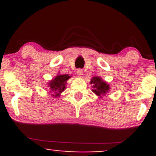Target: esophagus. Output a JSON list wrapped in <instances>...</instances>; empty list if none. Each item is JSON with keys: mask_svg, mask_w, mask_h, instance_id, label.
I'll return each instance as SVG.
<instances>
[{"mask_svg": "<svg viewBox=\"0 0 156 156\" xmlns=\"http://www.w3.org/2000/svg\"><path fill=\"white\" fill-rule=\"evenodd\" d=\"M83 71L81 69H78V70H77V75H78V76H83Z\"/></svg>", "mask_w": 156, "mask_h": 156, "instance_id": "34e87169", "label": "esophagus"}]
</instances>
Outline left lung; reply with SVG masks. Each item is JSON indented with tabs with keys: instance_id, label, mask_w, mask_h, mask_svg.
<instances>
[{
	"instance_id": "obj_1",
	"label": "left lung",
	"mask_w": 156,
	"mask_h": 156,
	"mask_svg": "<svg viewBox=\"0 0 156 156\" xmlns=\"http://www.w3.org/2000/svg\"><path fill=\"white\" fill-rule=\"evenodd\" d=\"M91 84H92V92L98 96H103L109 90V86L104 80L99 77H94L91 80Z\"/></svg>"
}]
</instances>
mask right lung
I'll list each match as a JSON object with an SVG mask.
<instances>
[{"mask_svg":"<svg viewBox=\"0 0 156 156\" xmlns=\"http://www.w3.org/2000/svg\"><path fill=\"white\" fill-rule=\"evenodd\" d=\"M70 78L68 75H59L57 76L53 80H52L49 83V90L48 92L54 93L53 96L58 97L60 93H62L65 89V84L67 80Z\"/></svg>","mask_w":156,"mask_h":156,"instance_id":"1","label":"right lung"}]
</instances>
